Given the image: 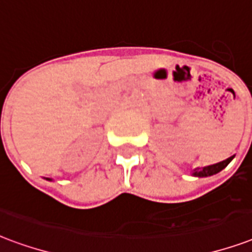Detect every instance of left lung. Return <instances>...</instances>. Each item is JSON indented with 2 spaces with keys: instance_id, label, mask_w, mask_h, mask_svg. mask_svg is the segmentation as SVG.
I'll use <instances>...</instances> for the list:
<instances>
[{
  "instance_id": "obj_1",
  "label": "left lung",
  "mask_w": 252,
  "mask_h": 252,
  "mask_svg": "<svg viewBox=\"0 0 252 252\" xmlns=\"http://www.w3.org/2000/svg\"><path fill=\"white\" fill-rule=\"evenodd\" d=\"M234 158V156L228 157L226 160L220 161V162H217V164L207 165V166H203V168H194L191 169V176L193 177H210V176H214L217 173H220V170H223L226 166H227L231 160Z\"/></svg>"
}]
</instances>
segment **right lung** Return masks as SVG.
<instances>
[{"label": "right lung", "instance_id": "add662e5", "mask_svg": "<svg viewBox=\"0 0 252 252\" xmlns=\"http://www.w3.org/2000/svg\"><path fill=\"white\" fill-rule=\"evenodd\" d=\"M46 180H47V181H53V180H51V178H46Z\"/></svg>", "mask_w": 252, "mask_h": 252}]
</instances>
